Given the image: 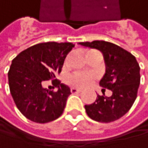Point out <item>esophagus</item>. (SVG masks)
<instances>
[{
    "mask_svg": "<svg viewBox=\"0 0 148 148\" xmlns=\"http://www.w3.org/2000/svg\"><path fill=\"white\" fill-rule=\"evenodd\" d=\"M71 93H77V92H81L82 90H81V89H78V88L72 87V88L71 89Z\"/></svg>",
    "mask_w": 148,
    "mask_h": 148,
    "instance_id": "1",
    "label": "esophagus"
}]
</instances>
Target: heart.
Here are the masks:
<instances>
[{
    "label": "heart",
    "mask_w": 148,
    "mask_h": 148,
    "mask_svg": "<svg viewBox=\"0 0 148 148\" xmlns=\"http://www.w3.org/2000/svg\"><path fill=\"white\" fill-rule=\"evenodd\" d=\"M96 76L92 73H85V72H77L72 74L70 77V82L73 85L84 87L89 84L95 79Z\"/></svg>",
    "instance_id": "obj_1"
}]
</instances>
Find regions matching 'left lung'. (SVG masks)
I'll return each instance as SVG.
<instances>
[{"mask_svg": "<svg viewBox=\"0 0 148 148\" xmlns=\"http://www.w3.org/2000/svg\"><path fill=\"white\" fill-rule=\"evenodd\" d=\"M80 45L102 52L106 73L99 85L111 90L106 97L98 95L94 103L85 105L87 115L95 121L109 123L124 116L134 105L140 83V66L134 56L121 47L106 41L79 42ZM105 89H102L106 90Z\"/></svg>", "mask_w": 148, "mask_h": 148, "instance_id": "8db88e82", "label": "left lung"}]
</instances>
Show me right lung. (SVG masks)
<instances>
[{
	"label": "right lung",
	"mask_w": 148,
	"mask_h": 148,
	"mask_svg": "<svg viewBox=\"0 0 148 148\" xmlns=\"http://www.w3.org/2000/svg\"><path fill=\"white\" fill-rule=\"evenodd\" d=\"M71 42H48L33 45L13 59L8 76L12 98L23 116L33 122L48 123L64 112L71 89L58 79L57 92L43 88L45 81L60 73Z\"/></svg>",
	"instance_id": "add662e5"
}]
</instances>
